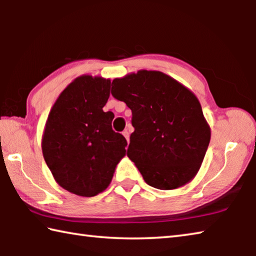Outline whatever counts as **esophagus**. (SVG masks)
I'll list each match as a JSON object with an SVG mask.
<instances>
[{"mask_svg":"<svg viewBox=\"0 0 256 256\" xmlns=\"http://www.w3.org/2000/svg\"><path fill=\"white\" fill-rule=\"evenodd\" d=\"M130 128H131V126H130V125H128V128L125 130V131H123V136H125V138H126L128 142L130 141Z\"/></svg>","mask_w":256,"mask_h":256,"instance_id":"obj_1","label":"esophagus"}]
</instances>
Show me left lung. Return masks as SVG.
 <instances>
[{
  "mask_svg": "<svg viewBox=\"0 0 256 256\" xmlns=\"http://www.w3.org/2000/svg\"><path fill=\"white\" fill-rule=\"evenodd\" d=\"M112 94L132 110L128 157L146 183L159 190L188 183L211 136L196 94L162 72L146 70L115 79Z\"/></svg>",
  "mask_w": 256,
  "mask_h": 256,
  "instance_id": "8db88e82",
  "label": "left lung"
}]
</instances>
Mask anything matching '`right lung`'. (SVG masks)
I'll list each match as a JSON object with an SVG mask.
<instances>
[{"label": "right lung", "instance_id": "obj_1", "mask_svg": "<svg viewBox=\"0 0 256 256\" xmlns=\"http://www.w3.org/2000/svg\"><path fill=\"white\" fill-rule=\"evenodd\" d=\"M110 80L82 76L60 94L48 115L42 154L55 180L76 196H94L110 185L126 138L112 128L104 112Z\"/></svg>", "mask_w": 256, "mask_h": 256}]
</instances>
